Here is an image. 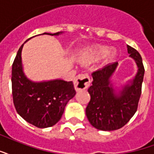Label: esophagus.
I'll list each match as a JSON object with an SVG mask.
<instances>
[{"label": "esophagus", "instance_id": "34e87169", "mask_svg": "<svg viewBox=\"0 0 154 154\" xmlns=\"http://www.w3.org/2000/svg\"><path fill=\"white\" fill-rule=\"evenodd\" d=\"M74 87L76 90H85L90 84V76L87 73H82V74L77 75L73 82Z\"/></svg>", "mask_w": 154, "mask_h": 154}]
</instances>
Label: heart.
<instances>
[{"label":"heart","mask_w":154,"mask_h":154,"mask_svg":"<svg viewBox=\"0 0 154 154\" xmlns=\"http://www.w3.org/2000/svg\"><path fill=\"white\" fill-rule=\"evenodd\" d=\"M116 49L113 48H108L106 46H95L88 49L85 54L82 56V58L85 62L91 63V62L98 60L103 56L106 60H109L113 58L114 56H116Z\"/></svg>","instance_id":"1"}]
</instances>
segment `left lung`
I'll use <instances>...</instances> for the list:
<instances>
[{"mask_svg": "<svg viewBox=\"0 0 154 154\" xmlns=\"http://www.w3.org/2000/svg\"><path fill=\"white\" fill-rule=\"evenodd\" d=\"M129 57L134 60L137 72L134 78L116 90L111 81L118 62L110 64L92 73V85L88 89L90 101L85 114L91 125L102 131L121 128L137 110L145 74L142 58L138 51L127 45Z\"/></svg>", "mask_w": 154, "mask_h": 154, "instance_id": "1", "label": "left lung"}]
</instances>
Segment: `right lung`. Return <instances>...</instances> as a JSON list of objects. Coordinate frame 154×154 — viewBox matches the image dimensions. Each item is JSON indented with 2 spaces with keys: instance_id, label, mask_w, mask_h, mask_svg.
I'll list each match as a JSON object with an SVG mask.
<instances>
[{
  "instance_id": "add662e5",
  "label": "right lung",
  "mask_w": 154,
  "mask_h": 154,
  "mask_svg": "<svg viewBox=\"0 0 154 154\" xmlns=\"http://www.w3.org/2000/svg\"><path fill=\"white\" fill-rule=\"evenodd\" d=\"M60 32L42 35H60ZM25 42V43H26ZM17 51L12 66V94L16 111L22 119L39 128L55 125L61 119L64 107L76 94L72 82L55 79L33 82L23 71L22 50Z\"/></svg>"
}]
</instances>
